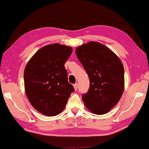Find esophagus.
Returning a JSON list of instances; mask_svg holds the SVG:
<instances>
[{"instance_id": "1", "label": "esophagus", "mask_w": 149, "mask_h": 149, "mask_svg": "<svg viewBox=\"0 0 149 149\" xmlns=\"http://www.w3.org/2000/svg\"><path fill=\"white\" fill-rule=\"evenodd\" d=\"M74 88V90L77 91L78 89V84H75L73 85Z\"/></svg>"}]
</instances>
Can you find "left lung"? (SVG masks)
<instances>
[{"instance_id": "1", "label": "left lung", "mask_w": 149, "mask_h": 149, "mask_svg": "<svg viewBox=\"0 0 149 149\" xmlns=\"http://www.w3.org/2000/svg\"><path fill=\"white\" fill-rule=\"evenodd\" d=\"M79 61L89 76L90 87L82 95L87 109L101 115L119 102L124 90V69L116 54L104 45L90 42L75 50Z\"/></svg>"}]
</instances>
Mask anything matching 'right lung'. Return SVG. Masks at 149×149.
Listing matches in <instances>:
<instances>
[{
    "label": "right lung",
    "mask_w": 149,
    "mask_h": 149,
    "mask_svg": "<svg viewBox=\"0 0 149 149\" xmlns=\"http://www.w3.org/2000/svg\"><path fill=\"white\" fill-rule=\"evenodd\" d=\"M72 51L71 47L59 44L45 45L26 66L24 79L27 97L33 107L45 116L61 113L74 92L64 67Z\"/></svg>",
    "instance_id": "add662e5"
}]
</instances>
